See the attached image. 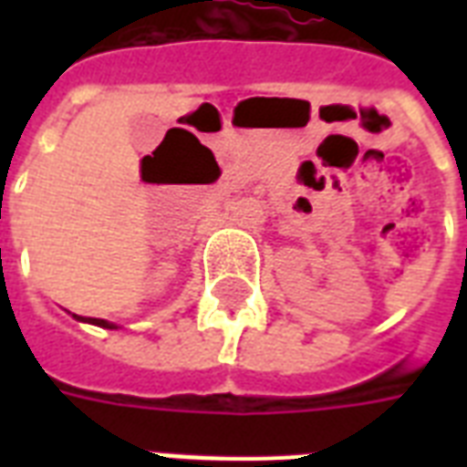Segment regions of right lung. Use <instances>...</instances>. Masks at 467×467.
Returning <instances> with one entry per match:
<instances>
[{
	"label": "right lung",
	"instance_id": "1",
	"mask_svg": "<svg viewBox=\"0 0 467 467\" xmlns=\"http://www.w3.org/2000/svg\"><path fill=\"white\" fill-rule=\"evenodd\" d=\"M75 319H79V322H89V325L104 327V329H119V325H113V322H106V319H99V317H79V315H75Z\"/></svg>",
	"mask_w": 467,
	"mask_h": 467
}]
</instances>
